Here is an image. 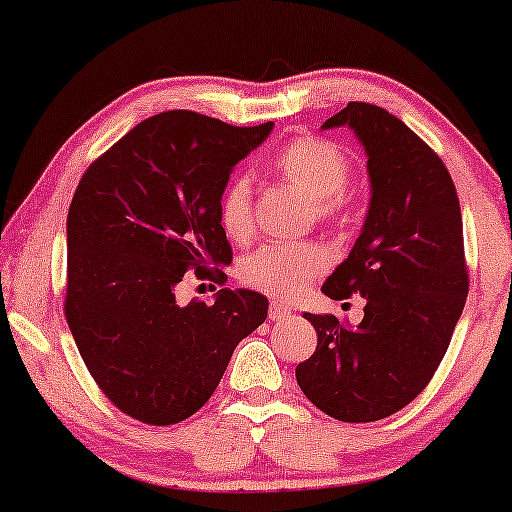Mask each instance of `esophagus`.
<instances>
[{
  "instance_id": "esophagus-1",
  "label": "esophagus",
  "mask_w": 512,
  "mask_h": 512,
  "mask_svg": "<svg viewBox=\"0 0 512 512\" xmlns=\"http://www.w3.org/2000/svg\"><path fill=\"white\" fill-rule=\"evenodd\" d=\"M291 314H293L291 307L277 303V300H272L270 303V310H268L270 321H286V319H291Z\"/></svg>"
}]
</instances>
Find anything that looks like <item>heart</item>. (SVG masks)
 <instances>
[{"mask_svg":"<svg viewBox=\"0 0 512 512\" xmlns=\"http://www.w3.org/2000/svg\"><path fill=\"white\" fill-rule=\"evenodd\" d=\"M275 167L310 195L321 219H331L347 205L345 184L349 160L338 144L321 137L293 139L279 149ZM251 181L235 177L219 198V223L230 240L247 242L254 235V202ZM326 268V254L312 242H284L261 247L242 263V279L254 289L277 300H296L319 272Z\"/></svg>","mask_w":512,"mask_h":512,"instance_id":"obj_1","label":"heart"}]
</instances>
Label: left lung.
Segmentation results:
<instances>
[{
	"label": "left lung",
	"instance_id": "1",
	"mask_svg": "<svg viewBox=\"0 0 512 512\" xmlns=\"http://www.w3.org/2000/svg\"><path fill=\"white\" fill-rule=\"evenodd\" d=\"M321 128L352 130L370 177L359 240L321 291L366 307L359 326L305 314L319 340L296 380L326 415L375 422L417 398L450 347L468 296L461 207L443 160L387 109L349 102Z\"/></svg>",
	"mask_w": 512,
	"mask_h": 512
}]
</instances>
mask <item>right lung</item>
Wrapping results in <instances>:
<instances>
[{
    "instance_id": "1",
    "label": "right lung",
    "mask_w": 512,
    "mask_h": 512,
    "mask_svg": "<svg viewBox=\"0 0 512 512\" xmlns=\"http://www.w3.org/2000/svg\"><path fill=\"white\" fill-rule=\"evenodd\" d=\"M272 128L163 111L79 181L67 214L65 317L97 387L139 422L177 424L198 412L240 340L268 317L256 291L179 305L177 284L188 270L212 275L233 261L219 198Z\"/></svg>"
}]
</instances>
